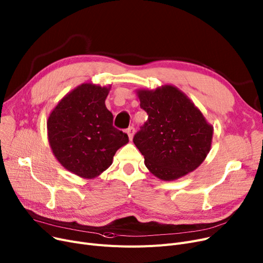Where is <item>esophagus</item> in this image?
<instances>
[{"label":"esophagus","instance_id":"34e87169","mask_svg":"<svg viewBox=\"0 0 263 263\" xmlns=\"http://www.w3.org/2000/svg\"><path fill=\"white\" fill-rule=\"evenodd\" d=\"M127 134H128V136H129V139H130V141H132V139H133V135H134V132H135V130H134V128L133 127H129L128 129H127Z\"/></svg>","mask_w":263,"mask_h":263}]
</instances>
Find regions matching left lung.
<instances>
[{
	"label": "left lung",
	"mask_w": 263,
	"mask_h": 263,
	"mask_svg": "<svg viewBox=\"0 0 263 263\" xmlns=\"http://www.w3.org/2000/svg\"><path fill=\"white\" fill-rule=\"evenodd\" d=\"M148 119L133 143L149 172L174 181L195 171L211 149L213 127L189 97L174 85L137 89Z\"/></svg>",
	"instance_id": "left-lung-1"
}]
</instances>
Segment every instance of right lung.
Segmentation results:
<instances>
[{
	"instance_id": "1",
	"label": "right lung",
	"mask_w": 263,
	"mask_h": 263,
	"mask_svg": "<svg viewBox=\"0 0 263 263\" xmlns=\"http://www.w3.org/2000/svg\"><path fill=\"white\" fill-rule=\"evenodd\" d=\"M109 89L110 85L83 83L64 97L47 120L54 157L81 178L98 177L129 143L128 135L113 127V114L105 106Z\"/></svg>"
}]
</instances>
